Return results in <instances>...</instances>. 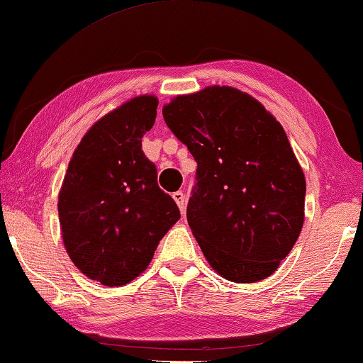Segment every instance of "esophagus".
Returning a JSON list of instances; mask_svg holds the SVG:
<instances>
[{
    "label": "esophagus",
    "mask_w": 363,
    "mask_h": 363,
    "mask_svg": "<svg viewBox=\"0 0 363 363\" xmlns=\"http://www.w3.org/2000/svg\"><path fill=\"white\" fill-rule=\"evenodd\" d=\"M172 199L176 200L177 206H179V210L184 215V213H186V194H184L182 191H177V192L172 194Z\"/></svg>",
    "instance_id": "34e87169"
}]
</instances>
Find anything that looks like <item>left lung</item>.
<instances>
[{
	"mask_svg": "<svg viewBox=\"0 0 363 363\" xmlns=\"http://www.w3.org/2000/svg\"><path fill=\"white\" fill-rule=\"evenodd\" d=\"M197 161L187 221L218 273L255 283L276 272L301 234L306 177L287 135L262 103L208 87L163 108Z\"/></svg>",
	"mask_w": 363,
	"mask_h": 363,
	"instance_id": "1",
	"label": "left lung"
}]
</instances>
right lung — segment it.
Here are the masks:
<instances>
[{
  "mask_svg": "<svg viewBox=\"0 0 363 363\" xmlns=\"http://www.w3.org/2000/svg\"><path fill=\"white\" fill-rule=\"evenodd\" d=\"M157 108L155 96L143 95L101 118L80 140L62 182L57 211L67 254L105 286L135 279L181 218L142 150Z\"/></svg>",
  "mask_w": 363,
  "mask_h": 363,
  "instance_id": "add662e5",
  "label": "right lung"
}]
</instances>
